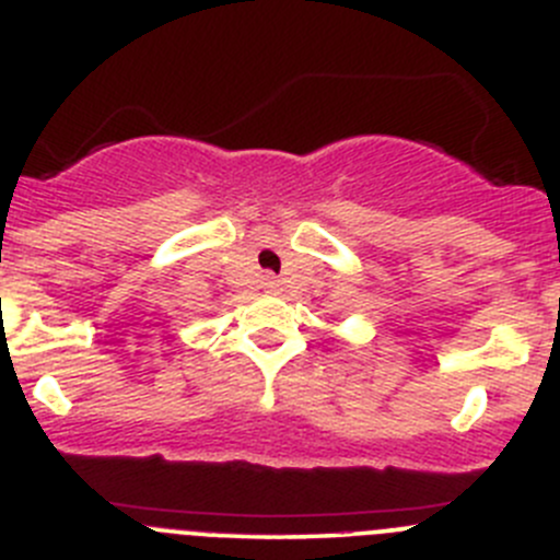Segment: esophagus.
Returning a JSON list of instances; mask_svg holds the SVG:
<instances>
[{"label":"esophagus","instance_id":"esophagus-1","mask_svg":"<svg viewBox=\"0 0 560 560\" xmlns=\"http://www.w3.org/2000/svg\"><path fill=\"white\" fill-rule=\"evenodd\" d=\"M265 287H268L270 292H276L281 284H279V279H273V276H265Z\"/></svg>","mask_w":560,"mask_h":560}]
</instances>
